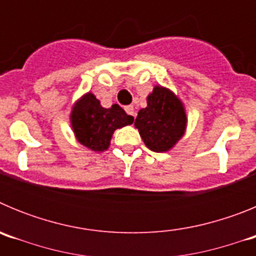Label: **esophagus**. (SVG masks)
Wrapping results in <instances>:
<instances>
[{
    "label": "esophagus",
    "instance_id": "1",
    "mask_svg": "<svg viewBox=\"0 0 256 256\" xmlns=\"http://www.w3.org/2000/svg\"><path fill=\"white\" fill-rule=\"evenodd\" d=\"M126 114L130 115V116H133V118L136 116V110H134V108H133L132 105L126 106Z\"/></svg>",
    "mask_w": 256,
    "mask_h": 256
}]
</instances>
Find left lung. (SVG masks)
Listing matches in <instances>:
<instances>
[{
    "label": "left lung",
    "instance_id": "8db88e82",
    "mask_svg": "<svg viewBox=\"0 0 256 256\" xmlns=\"http://www.w3.org/2000/svg\"><path fill=\"white\" fill-rule=\"evenodd\" d=\"M148 106L141 108L134 120L146 148L154 152H168L187 130L186 108L172 90L158 84L146 97Z\"/></svg>",
    "mask_w": 256,
    "mask_h": 256
}]
</instances>
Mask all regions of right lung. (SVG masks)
<instances>
[{"mask_svg": "<svg viewBox=\"0 0 256 256\" xmlns=\"http://www.w3.org/2000/svg\"><path fill=\"white\" fill-rule=\"evenodd\" d=\"M132 123L133 116L118 104L108 108H102L92 92L79 97L70 112V126L76 140L94 152L108 150L115 130Z\"/></svg>", "mask_w": 256, "mask_h": 256, "instance_id": "add662e5", "label": "right lung"}]
</instances>
